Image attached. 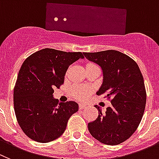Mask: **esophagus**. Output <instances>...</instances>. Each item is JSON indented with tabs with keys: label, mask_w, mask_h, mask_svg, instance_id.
<instances>
[{
	"label": "esophagus",
	"mask_w": 159,
	"mask_h": 159,
	"mask_svg": "<svg viewBox=\"0 0 159 159\" xmlns=\"http://www.w3.org/2000/svg\"><path fill=\"white\" fill-rule=\"evenodd\" d=\"M86 107V104H83V103H79V108L80 109H83Z\"/></svg>",
	"instance_id": "obj_1"
}]
</instances>
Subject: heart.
Returning a JSON list of instances; mask_svg holds the SVG:
<instances>
[{"label":"heart","mask_w":159,"mask_h":159,"mask_svg":"<svg viewBox=\"0 0 159 159\" xmlns=\"http://www.w3.org/2000/svg\"><path fill=\"white\" fill-rule=\"evenodd\" d=\"M94 64L89 63L87 64L86 66H93ZM72 94L75 98L78 100H85L86 99L88 96L89 95L91 89L89 87L85 86V85H75L73 86L72 88Z\"/></svg>","instance_id":"heart-1"}]
</instances>
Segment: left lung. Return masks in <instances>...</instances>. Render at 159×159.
Returning <instances> with one entry per match:
<instances>
[{"instance_id": "8db88e82", "label": "left lung", "mask_w": 159, "mask_h": 159, "mask_svg": "<svg viewBox=\"0 0 159 159\" xmlns=\"http://www.w3.org/2000/svg\"><path fill=\"white\" fill-rule=\"evenodd\" d=\"M85 58L101 66L103 82L97 95L106 94L111 106L88 124L93 138L107 145H117L131 137L138 128L145 110L147 93L143 78L136 62L115 50L83 52Z\"/></svg>"}]
</instances>
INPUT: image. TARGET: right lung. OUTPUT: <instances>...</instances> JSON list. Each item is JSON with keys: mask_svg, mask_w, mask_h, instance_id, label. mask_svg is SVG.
Masks as SVG:
<instances>
[{"mask_svg": "<svg viewBox=\"0 0 159 159\" xmlns=\"http://www.w3.org/2000/svg\"><path fill=\"white\" fill-rule=\"evenodd\" d=\"M81 52L45 48L25 59L18 74L13 93L14 109L25 135L39 143H49L63 134L70 117L78 111L75 101L58 102L53 97L69 66Z\"/></svg>", "mask_w": 159, "mask_h": 159, "instance_id": "1", "label": "right lung"}]
</instances>
